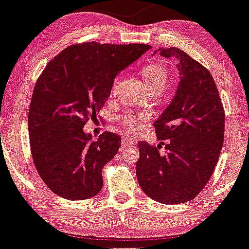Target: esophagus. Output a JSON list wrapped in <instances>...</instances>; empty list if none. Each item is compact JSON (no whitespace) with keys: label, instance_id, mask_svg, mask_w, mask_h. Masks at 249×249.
Here are the masks:
<instances>
[{"label":"esophagus","instance_id":"1","mask_svg":"<svg viewBox=\"0 0 249 249\" xmlns=\"http://www.w3.org/2000/svg\"><path fill=\"white\" fill-rule=\"evenodd\" d=\"M121 147L122 149H128V148H132L133 146L136 145V141L134 139H132L130 136H124L122 138V142H121Z\"/></svg>","mask_w":249,"mask_h":249}]
</instances>
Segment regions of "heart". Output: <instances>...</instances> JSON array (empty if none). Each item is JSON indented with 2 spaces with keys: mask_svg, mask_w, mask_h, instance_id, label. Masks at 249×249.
<instances>
[{
  "mask_svg": "<svg viewBox=\"0 0 249 249\" xmlns=\"http://www.w3.org/2000/svg\"><path fill=\"white\" fill-rule=\"evenodd\" d=\"M141 74L149 89H153L156 87H165L168 79L167 70L159 64H148L145 68H142ZM143 119H145V115L135 114L133 111H124L119 115L120 124L128 128L139 127V124Z\"/></svg>",
  "mask_w": 249,
  "mask_h": 249,
  "instance_id": "obj_1",
  "label": "heart"
}]
</instances>
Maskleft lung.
<instances>
[{
	"mask_svg": "<svg viewBox=\"0 0 249 249\" xmlns=\"http://www.w3.org/2000/svg\"><path fill=\"white\" fill-rule=\"evenodd\" d=\"M177 59L179 81L175 97L154 121L158 147L140 141L136 177L149 198L162 204L194 199L207 185L220 158L224 110L210 72L184 51L159 49ZM165 141L167 152L159 148Z\"/></svg>",
	"mask_w": 249,
	"mask_h": 249,
	"instance_id": "8db88e82",
	"label": "left lung"
}]
</instances>
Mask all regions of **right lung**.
Listing matches in <instances>:
<instances>
[{"label":"right lung","mask_w":249,"mask_h":249,"mask_svg":"<svg viewBox=\"0 0 249 249\" xmlns=\"http://www.w3.org/2000/svg\"><path fill=\"white\" fill-rule=\"evenodd\" d=\"M149 45H72L53 58L36 81L28 114L32 157L44 183L70 200L96 196L102 170L121 146L104 132L93 140L83 130L110 96L114 79Z\"/></svg>","instance_id":"add662e5"}]
</instances>
